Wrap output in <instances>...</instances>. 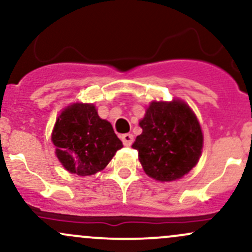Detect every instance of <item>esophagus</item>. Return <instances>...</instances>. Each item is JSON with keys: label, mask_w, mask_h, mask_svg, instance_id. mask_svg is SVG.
I'll return each mask as SVG.
<instances>
[{"label": "esophagus", "mask_w": 252, "mask_h": 252, "mask_svg": "<svg viewBox=\"0 0 252 252\" xmlns=\"http://www.w3.org/2000/svg\"><path fill=\"white\" fill-rule=\"evenodd\" d=\"M122 139V142H123L124 146H131L132 142H134V136H132L131 134H123L121 136Z\"/></svg>", "instance_id": "34e87169"}]
</instances>
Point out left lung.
<instances>
[{
	"mask_svg": "<svg viewBox=\"0 0 252 252\" xmlns=\"http://www.w3.org/2000/svg\"><path fill=\"white\" fill-rule=\"evenodd\" d=\"M142 134L132 143L143 170L159 182L182 178L197 164L203 135L184 101H152L140 121Z\"/></svg>",
	"mask_w": 252,
	"mask_h": 252,
	"instance_id": "left-lung-1",
	"label": "left lung"
}]
</instances>
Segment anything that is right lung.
I'll return each instance as SVG.
<instances>
[{
  "label": "right lung",
  "instance_id": "obj_1",
  "mask_svg": "<svg viewBox=\"0 0 252 252\" xmlns=\"http://www.w3.org/2000/svg\"><path fill=\"white\" fill-rule=\"evenodd\" d=\"M61 164L70 173L91 176L104 170L123 143L111 123L101 120L93 104L65 107L51 135Z\"/></svg>",
  "mask_w": 252,
  "mask_h": 252
}]
</instances>
